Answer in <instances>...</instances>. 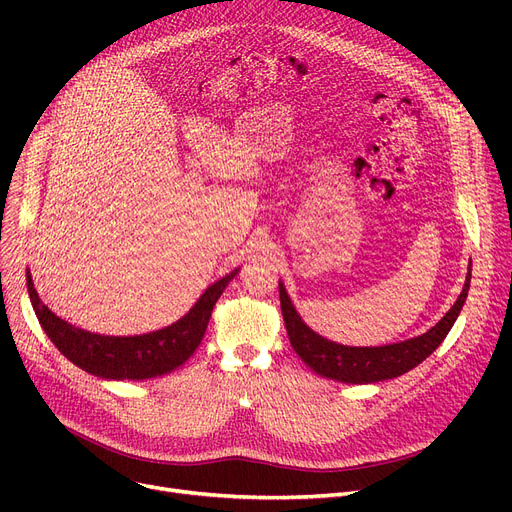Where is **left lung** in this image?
Here are the masks:
<instances>
[{"label": "left lung", "instance_id": "obj_1", "mask_svg": "<svg viewBox=\"0 0 512 512\" xmlns=\"http://www.w3.org/2000/svg\"><path fill=\"white\" fill-rule=\"evenodd\" d=\"M469 284L471 263L459 299H456L450 311L432 330H427L417 338L386 346H344L319 336L305 324L297 309H294L284 284L280 282L278 286L284 324L294 353H297L315 373L324 375V378L344 384H375L398 378V375L411 371L436 351L442 340L448 336L450 328L454 326L456 317H459L467 301Z\"/></svg>", "mask_w": 512, "mask_h": 512}]
</instances>
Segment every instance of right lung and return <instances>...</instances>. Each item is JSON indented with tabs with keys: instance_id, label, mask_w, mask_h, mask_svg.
<instances>
[{
	"instance_id": "right-lung-1",
	"label": "right lung",
	"mask_w": 512,
	"mask_h": 512,
	"mask_svg": "<svg viewBox=\"0 0 512 512\" xmlns=\"http://www.w3.org/2000/svg\"><path fill=\"white\" fill-rule=\"evenodd\" d=\"M238 270L211 284L176 324L141 336H103L80 330L41 303L31 272H26V288L41 328L76 367L105 380H149L174 371L197 351L215 303Z\"/></svg>"
}]
</instances>
